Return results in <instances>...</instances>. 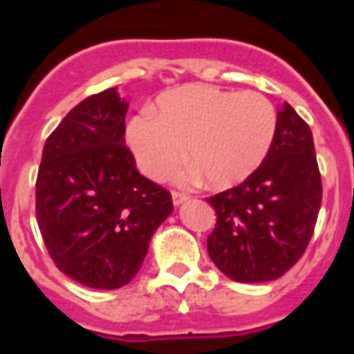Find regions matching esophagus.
Wrapping results in <instances>:
<instances>
[{
    "mask_svg": "<svg viewBox=\"0 0 354 354\" xmlns=\"http://www.w3.org/2000/svg\"><path fill=\"white\" fill-rule=\"evenodd\" d=\"M185 200H189L187 193H182V191H172V202H174V205L183 204Z\"/></svg>",
    "mask_w": 354,
    "mask_h": 354,
    "instance_id": "obj_1",
    "label": "esophagus"
}]
</instances>
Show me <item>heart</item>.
Listing matches in <instances>:
<instances>
[{
    "mask_svg": "<svg viewBox=\"0 0 354 354\" xmlns=\"http://www.w3.org/2000/svg\"><path fill=\"white\" fill-rule=\"evenodd\" d=\"M277 132L274 104L255 91L189 84L163 93L158 115L130 121L127 139L139 169L165 178L185 158L209 187L244 182L266 160Z\"/></svg>",
    "mask_w": 354,
    "mask_h": 354,
    "instance_id": "1",
    "label": "heart"
}]
</instances>
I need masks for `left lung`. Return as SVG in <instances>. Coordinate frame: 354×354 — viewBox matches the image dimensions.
<instances>
[{"label":"left lung","mask_w":354,"mask_h":354,"mask_svg":"<svg viewBox=\"0 0 354 354\" xmlns=\"http://www.w3.org/2000/svg\"><path fill=\"white\" fill-rule=\"evenodd\" d=\"M207 202L216 213L207 253L230 279L274 281L299 261L318 221L322 176L313 132L288 102L261 167Z\"/></svg>","instance_id":"1"}]
</instances>
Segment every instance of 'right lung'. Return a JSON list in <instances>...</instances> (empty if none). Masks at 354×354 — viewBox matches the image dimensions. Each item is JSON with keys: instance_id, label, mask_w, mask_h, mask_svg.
<instances>
[{"instance_id": "1", "label": "right lung", "mask_w": 354, "mask_h": 354, "mask_svg": "<svg viewBox=\"0 0 354 354\" xmlns=\"http://www.w3.org/2000/svg\"><path fill=\"white\" fill-rule=\"evenodd\" d=\"M128 102L115 88L88 97L47 138L36 221L60 272L113 290L132 281L171 215V193L139 174L124 145Z\"/></svg>"}]
</instances>
